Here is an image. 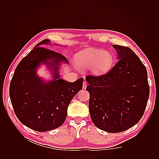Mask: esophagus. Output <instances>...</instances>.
<instances>
[{"instance_id":"obj_1","label":"esophagus","mask_w":159,"mask_h":159,"mask_svg":"<svg viewBox=\"0 0 159 159\" xmlns=\"http://www.w3.org/2000/svg\"><path fill=\"white\" fill-rule=\"evenodd\" d=\"M87 85H88V84L87 82H86L85 81H84V82L83 84V89H86V88H87Z\"/></svg>"}]
</instances>
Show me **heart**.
Wrapping results in <instances>:
<instances>
[{
    "mask_svg": "<svg viewBox=\"0 0 159 159\" xmlns=\"http://www.w3.org/2000/svg\"><path fill=\"white\" fill-rule=\"evenodd\" d=\"M76 64L81 68H89L95 74L107 71L113 63V57L107 51L86 49L80 52L75 57Z\"/></svg>",
    "mask_w": 159,
    "mask_h": 159,
    "instance_id": "heart-1",
    "label": "heart"
}]
</instances>
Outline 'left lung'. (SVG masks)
<instances>
[{
  "mask_svg": "<svg viewBox=\"0 0 159 159\" xmlns=\"http://www.w3.org/2000/svg\"><path fill=\"white\" fill-rule=\"evenodd\" d=\"M117 64L107 74L88 75L89 109L95 125L108 133H119L140 121L149 97L146 67L131 49L113 45Z\"/></svg>",
  "mask_w": 159,
  "mask_h": 159,
  "instance_id": "obj_1",
  "label": "left lung"
}]
</instances>
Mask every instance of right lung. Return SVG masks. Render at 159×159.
Listing matches in <instances>:
<instances>
[{
  "mask_svg": "<svg viewBox=\"0 0 159 159\" xmlns=\"http://www.w3.org/2000/svg\"><path fill=\"white\" fill-rule=\"evenodd\" d=\"M51 44L50 40H42L24 57L14 71L9 89L19 121L38 132L50 131L64 123L69 104L83 87L82 78L74 82L60 79L61 63L69 62L63 55L45 48ZM42 64L52 73V80L46 81L37 74Z\"/></svg>",
  "mask_w": 159,
  "mask_h": 159,
  "instance_id": "add662e5",
  "label": "right lung"
}]
</instances>
